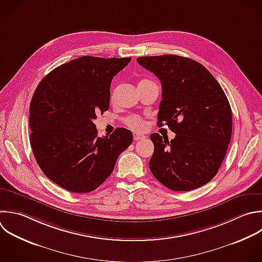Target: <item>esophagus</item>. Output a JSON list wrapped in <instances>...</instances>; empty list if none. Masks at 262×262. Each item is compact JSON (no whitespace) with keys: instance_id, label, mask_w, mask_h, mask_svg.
I'll return each mask as SVG.
<instances>
[{"instance_id":"obj_1","label":"esophagus","mask_w":262,"mask_h":262,"mask_svg":"<svg viewBox=\"0 0 262 262\" xmlns=\"http://www.w3.org/2000/svg\"><path fill=\"white\" fill-rule=\"evenodd\" d=\"M145 136L144 135H142V134H140V133H133V138H134V140H140V139H143Z\"/></svg>"}]
</instances>
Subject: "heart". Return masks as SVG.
<instances>
[{"instance_id": "heart-1", "label": "heart", "mask_w": 262, "mask_h": 262, "mask_svg": "<svg viewBox=\"0 0 262 262\" xmlns=\"http://www.w3.org/2000/svg\"><path fill=\"white\" fill-rule=\"evenodd\" d=\"M124 123L127 125V127L134 131H142L145 127L144 121L138 116H129L124 119Z\"/></svg>"}]
</instances>
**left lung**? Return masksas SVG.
<instances>
[{"label":"left lung","instance_id":"1","mask_svg":"<svg viewBox=\"0 0 262 262\" xmlns=\"http://www.w3.org/2000/svg\"><path fill=\"white\" fill-rule=\"evenodd\" d=\"M162 85L158 126L176 135L169 141L158 133L148 163L152 175L174 191L208 183L217 173L231 138V108L225 93L201 63L178 55L138 57Z\"/></svg>","mask_w":262,"mask_h":262}]
</instances>
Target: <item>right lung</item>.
Listing matches in <instances>:
<instances>
[{"label":"right lung","instance_id":"right-lung-1","mask_svg":"<svg viewBox=\"0 0 262 262\" xmlns=\"http://www.w3.org/2000/svg\"><path fill=\"white\" fill-rule=\"evenodd\" d=\"M131 58L83 56L50 72L30 105V140L43 173L72 192L96 189L112 174L133 134L118 128L98 137L93 120L110 107L111 84Z\"/></svg>","mask_w":262,"mask_h":262}]
</instances>
